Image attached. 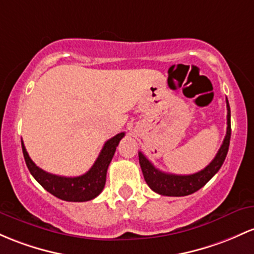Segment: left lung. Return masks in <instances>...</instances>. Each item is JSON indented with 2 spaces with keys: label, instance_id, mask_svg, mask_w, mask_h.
<instances>
[{
  "label": "left lung",
  "instance_id": "obj_1",
  "mask_svg": "<svg viewBox=\"0 0 254 254\" xmlns=\"http://www.w3.org/2000/svg\"><path fill=\"white\" fill-rule=\"evenodd\" d=\"M227 133H225L224 141H223L221 148L217 152L216 157L204 170L193 175H174L166 174L160 171L153 165L152 163L138 152V160L144 181L153 191L166 195V196H186V195L193 194L200 188H202L214 175L218 172L221 166L224 163L227 157L228 149H229L231 125H230V107L227 99Z\"/></svg>",
  "mask_w": 254,
  "mask_h": 254
}]
</instances>
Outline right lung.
Here are the masks:
<instances>
[{"mask_svg":"<svg viewBox=\"0 0 254 254\" xmlns=\"http://www.w3.org/2000/svg\"><path fill=\"white\" fill-rule=\"evenodd\" d=\"M124 135L125 132H121L106 142L91 169L86 174L77 177L58 176L46 172L31 160L23 141H21V147H23V154L27 169L47 191L65 201L82 202L94 199L102 191L106 183L108 165L112 160L119 141L124 137Z\"/></svg>","mask_w":254,"mask_h":254,"instance_id":"obj_1","label":"right lung"}]
</instances>
